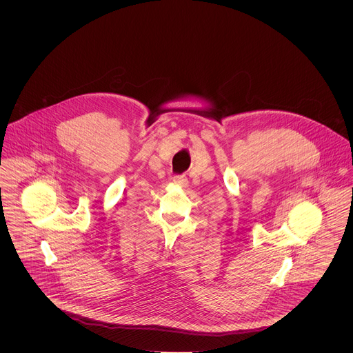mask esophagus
Masks as SVG:
<instances>
[{"label":"esophagus","instance_id":"34e87169","mask_svg":"<svg viewBox=\"0 0 353 353\" xmlns=\"http://www.w3.org/2000/svg\"><path fill=\"white\" fill-rule=\"evenodd\" d=\"M173 181H174L176 184H180V185H185L188 180H187L185 174H176V176L173 177Z\"/></svg>","mask_w":353,"mask_h":353}]
</instances>
